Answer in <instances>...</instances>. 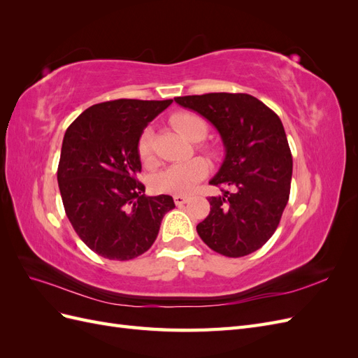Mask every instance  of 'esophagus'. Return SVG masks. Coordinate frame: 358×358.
<instances>
[{
    "label": "esophagus",
    "instance_id": "esophagus-1",
    "mask_svg": "<svg viewBox=\"0 0 358 358\" xmlns=\"http://www.w3.org/2000/svg\"><path fill=\"white\" fill-rule=\"evenodd\" d=\"M173 200H175L176 206H182V204H185V203H188L189 197H188V196H175V197H173Z\"/></svg>",
    "mask_w": 358,
    "mask_h": 358
}]
</instances>
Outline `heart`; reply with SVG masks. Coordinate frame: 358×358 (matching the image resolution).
<instances>
[{
  "label": "heart",
  "instance_id": "1",
  "mask_svg": "<svg viewBox=\"0 0 358 358\" xmlns=\"http://www.w3.org/2000/svg\"><path fill=\"white\" fill-rule=\"evenodd\" d=\"M171 122L179 131L189 140H201L208 131L206 122L197 115L189 112H180L171 116ZM137 152L140 159L145 164H150L154 161V152H152V133L150 129H145L140 136ZM210 167L208 161L203 158H192L185 162H178V164H171L166 167L164 170L158 171L154 176L152 185L157 191L176 194V196H185L189 194L197 183L208 176Z\"/></svg>",
  "mask_w": 358,
  "mask_h": 358
}]
</instances>
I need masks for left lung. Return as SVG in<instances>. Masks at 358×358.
<instances>
[{"label":"left lung","mask_w":358,"mask_h":358,"mask_svg":"<svg viewBox=\"0 0 358 358\" xmlns=\"http://www.w3.org/2000/svg\"><path fill=\"white\" fill-rule=\"evenodd\" d=\"M175 101L208 119L225 148L209 183L227 189L208 199L210 212L197 225L199 236L225 257L255 252L276 231L289 197L292 157L282 122L249 94L210 92Z\"/></svg>","instance_id":"8db88e82"}]
</instances>
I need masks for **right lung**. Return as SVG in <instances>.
Returning a JSON list of instances; mask_svg holds the SVG:
<instances>
[{
    "label": "right lung",
    "mask_w": 358,
    "mask_h": 358,
    "mask_svg": "<svg viewBox=\"0 0 358 358\" xmlns=\"http://www.w3.org/2000/svg\"><path fill=\"white\" fill-rule=\"evenodd\" d=\"M173 100H113L94 104L67 128L58 185L74 231L104 258L133 259L155 242L170 196L148 197L137 180V152L148 124Z\"/></svg>",
    "instance_id": "add662e5"
}]
</instances>
